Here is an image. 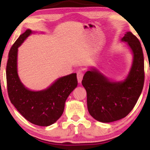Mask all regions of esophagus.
<instances>
[{
	"instance_id": "34e87169",
	"label": "esophagus",
	"mask_w": 150,
	"mask_h": 150,
	"mask_svg": "<svg viewBox=\"0 0 150 150\" xmlns=\"http://www.w3.org/2000/svg\"><path fill=\"white\" fill-rule=\"evenodd\" d=\"M83 73L82 72H78L77 74V78H78V83H81L82 80H83Z\"/></svg>"
}]
</instances>
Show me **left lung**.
I'll list each match as a JSON object with an SVG mask.
<instances>
[{"instance_id":"left-lung-1","label":"left lung","mask_w":150,"mask_h":150,"mask_svg":"<svg viewBox=\"0 0 150 150\" xmlns=\"http://www.w3.org/2000/svg\"><path fill=\"white\" fill-rule=\"evenodd\" d=\"M121 41L126 42L133 56L126 78L121 81L110 80L98 68L91 67L82 80L87 92L89 113L101 122H112L125 117L136 105L144 85V56L140 42L129 31Z\"/></svg>"}]
</instances>
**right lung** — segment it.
<instances>
[{"label":"right lung","instance_id":"add662e5","mask_svg":"<svg viewBox=\"0 0 150 150\" xmlns=\"http://www.w3.org/2000/svg\"><path fill=\"white\" fill-rule=\"evenodd\" d=\"M26 30L15 42L8 54L6 66L8 93L11 103L23 116L33 124L47 127L61 117L65 101L78 85L77 74L72 73L57 78L46 89L34 91L27 88L18 74V47L31 34Z\"/></svg>","mask_w":150,"mask_h":150}]
</instances>
